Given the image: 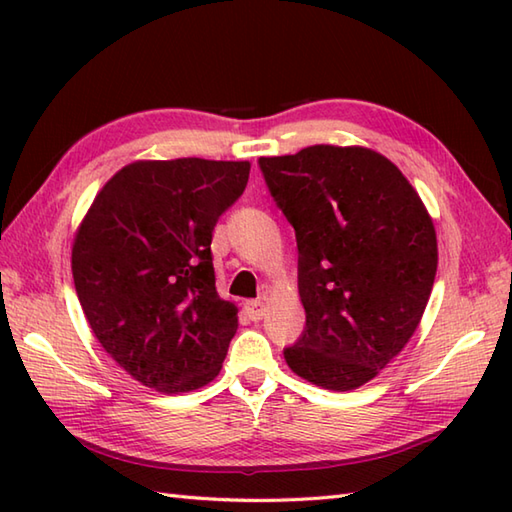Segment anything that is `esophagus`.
I'll return each mask as SVG.
<instances>
[{"instance_id": "34e87169", "label": "esophagus", "mask_w": 512, "mask_h": 512, "mask_svg": "<svg viewBox=\"0 0 512 512\" xmlns=\"http://www.w3.org/2000/svg\"><path fill=\"white\" fill-rule=\"evenodd\" d=\"M244 310H246V314H248V319H250V321H259V319L264 317L266 306H264L262 301H246Z\"/></svg>"}]
</instances>
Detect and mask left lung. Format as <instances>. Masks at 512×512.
<instances>
[{
  "mask_svg": "<svg viewBox=\"0 0 512 512\" xmlns=\"http://www.w3.org/2000/svg\"><path fill=\"white\" fill-rule=\"evenodd\" d=\"M295 228L306 330L284 350L308 383L350 391L372 380L416 332L436 279V228L385 156L314 145L259 158Z\"/></svg>",
  "mask_w": 512,
  "mask_h": 512,
  "instance_id": "1",
  "label": "left lung"
}]
</instances>
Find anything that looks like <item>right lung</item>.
<instances>
[{"label":"right lung","mask_w":512,"mask_h":512,"mask_svg":"<svg viewBox=\"0 0 512 512\" xmlns=\"http://www.w3.org/2000/svg\"><path fill=\"white\" fill-rule=\"evenodd\" d=\"M250 162L140 160L96 195L72 248L76 297L103 350L138 383L193 391L220 374L237 330L217 297L213 228Z\"/></svg>","instance_id":"right-lung-1"}]
</instances>
